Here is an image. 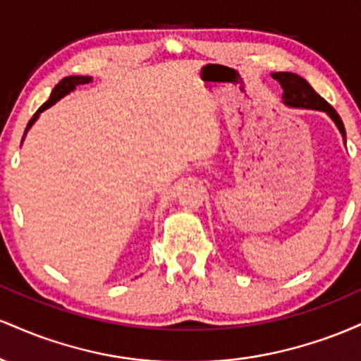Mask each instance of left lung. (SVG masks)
<instances>
[{
  "instance_id": "8db88e82",
  "label": "left lung",
  "mask_w": 361,
  "mask_h": 361,
  "mask_svg": "<svg viewBox=\"0 0 361 361\" xmlns=\"http://www.w3.org/2000/svg\"><path fill=\"white\" fill-rule=\"evenodd\" d=\"M273 80L280 82V86L283 88V103L288 106H293V109H307V110H319L326 111L329 115L331 120L336 123L338 130L341 132L343 140L346 144V130L345 126H343V120L336 114V110L327 103L324 98L319 97V94L314 91L312 86L309 85L304 78L299 76L295 73H273Z\"/></svg>"
}]
</instances>
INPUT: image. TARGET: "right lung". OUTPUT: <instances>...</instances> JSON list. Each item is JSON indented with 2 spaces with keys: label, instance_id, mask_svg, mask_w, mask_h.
Wrapping results in <instances>:
<instances>
[{
  "label": "right lung",
  "instance_id": "right-lung-1",
  "mask_svg": "<svg viewBox=\"0 0 361 361\" xmlns=\"http://www.w3.org/2000/svg\"><path fill=\"white\" fill-rule=\"evenodd\" d=\"M91 80H93V78H91V76H68V78H64V80H61L59 85H56V88L52 90L51 98H49V100L45 102L44 105L40 106V109L35 111L34 117L30 118V122H28L27 128H25L23 139H25V135H27V132L30 130V127L35 123V120L40 117V114H42L44 110L51 109L54 103H57V102L61 100V98H64L66 94H69V93H71V91L76 90V86H80V85H88V82H91ZM23 139H22V142H23Z\"/></svg>",
  "mask_w": 361,
  "mask_h": 361
}]
</instances>
